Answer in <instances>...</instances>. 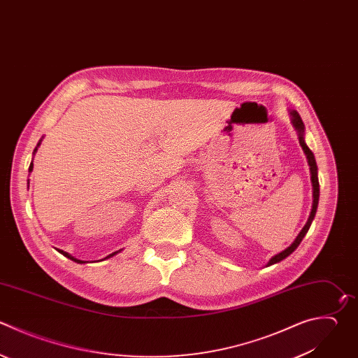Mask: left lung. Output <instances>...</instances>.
Here are the masks:
<instances>
[{"instance_id": "1", "label": "left lung", "mask_w": 358, "mask_h": 358, "mask_svg": "<svg viewBox=\"0 0 358 358\" xmlns=\"http://www.w3.org/2000/svg\"><path fill=\"white\" fill-rule=\"evenodd\" d=\"M289 113V117H291V123H292V127L295 129L296 134H298V140H299V145L302 147V151L303 154L306 155V159H308V165H309V171H310V182H312V208H310V214L308 217V221L306 224L303 225V228L299 231V234L296 235V238L294 239V242L287 246L284 250H281L280 253L274 255L266 264V267L271 266V264H275L281 260H284L285 257H288L296 248L298 245L301 243V241L303 239V236L306 235L313 218H315V214H316V208H317V203H319V180H317V166H316V161H315V157H313V152L308 148L306 143H305V138H303V134H305V126H303V122L299 116V113L296 110H292L289 109L288 110Z\"/></svg>"}]
</instances>
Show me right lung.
Wrapping results in <instances>:
<instances>
[{
	"mask_svg": "<svg viewBox=\"0 0 358 358\" xmlns=\"http://www.w3.org/2000/svg\"><path fill=\"white\" fill-rule=\"evenodd\" d=\"M41 143H42V140L38 143V145H36V148H35V151H34V155L36 154V151H38V147L41 145ZM34 171V162H31V166H29V172H32ZM28 189H29V180H28ZM63 256H66V257H69V259H71V260H74L76 263H80V264H84V263H90V262H87V260H80V259H77V257H74V256H71L70 253H67V252H64V250H62V249H57ZM123 249H119V250H116V252H113V253H110V255H108L106 257H103L102 260H105V259H109V257H112V256H115V255H117L119 252H122ZM94 262H101V260H94Z\"/></svg>",
	"mask_w": 358,
	"mask_h": 358,
	"instance_id": "obj_1",
	"label": "right lung"
}]
</instances>
